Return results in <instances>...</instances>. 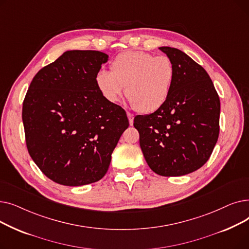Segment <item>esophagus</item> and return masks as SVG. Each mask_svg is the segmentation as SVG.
<instances>
[{
	"mask_svg": "<svg viewBox=\"0 0 249 249\" xmlns=\"http://www.w3.org/2000/svg\"><path fill=\"white\" fill-rule=\"evenodd\" d=\"M127 117H128V120H129V123H130V125H132V124H133V119H134V116H133L131 113L127 112Z\"/></svg>",
	"mask_w": 249,
	"mask_h": 249,
	"instance_id": "obj_1",
	"label": "esophagus"
}]
</instances>
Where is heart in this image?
<instances>
[{"label":"heart","mask_w":249,"mask_h":249,"mask_svg":"<svg viewBox=\"0 0 249 249\" xmlns=\"http://www.w3.org/2000/svg\"><path fill=\"white\" fill-rule=\"evenodd\" d=\"M111 72L96 74V86L110 103L125 94L132 106L142 113L160 109L166 102L176 78L172 59L144 51H127L117 55L110 64Z\"/></svg>","instance_id":"obj_1"}]
</instances>
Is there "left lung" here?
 <instances>
[{"label":"left lung","mask_w":249,"mask_h":249,"mask_svg":"<svg viewBox=\"0 0 249 249\" xmlns=\"http://www.w3.org/2000/svg\"><path fill=\"white\" fill-rule=\"evenodd\" d=\"M160 49L172 59L176 78L166 102L149 115H137L134 127L152 171L179 177L203 166L219 136L220 100L207 71L179 49Z\"/></svg>","instance_id":"obj_1"}]
</instances>
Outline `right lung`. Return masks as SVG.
<instances>
[{
  "label": "right lung",
  "mask_w": 249,
  "mask_h": 249,
  "mask_svg": "<svg viewBox=\"0 0 249 249\" xmlns=\"http://www.w3.org/2000/svg\"><path fill=\"white\" fill-rule=\"evenodd\" d=\"M108 58L96 50L65 51L36 73L24 99L28 152L59 185L100 180L129 126L124 109L103 98L96 86V74Z\"/></svg>",
  "instance_id": "add662e5"
}]
</instances>
